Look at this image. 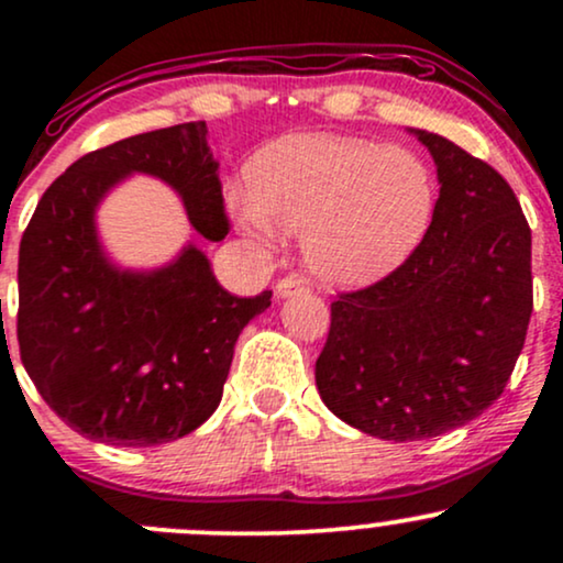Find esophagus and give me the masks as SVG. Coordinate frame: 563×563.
Returning <instances> with one entry per match:
<instances>
[{
	"mask_svg": "<svg viewBox=\"0 0 563 563\" xmlns=\"http://www.w3.org/2000/svg\"><path fill=\"white\" fill-rule=\"evenodd\" d=\"M307 288H309L307 277H301V275L280 277V280H277V286H275L280 299H286V296H294V294H301V290H307Z\"/></svg>",
	"mask_w": 563,
	"mask_h": 563,
	"instance_id": "obj_1",
	"label": "esophagus"
}]
</instances>
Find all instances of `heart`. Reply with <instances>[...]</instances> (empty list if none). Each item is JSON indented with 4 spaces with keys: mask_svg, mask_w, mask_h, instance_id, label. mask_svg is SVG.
I'll return each instance as SVG.
<instances>
[{
    "mask_svg": "<svg viewBox=\"0 0 563 563\" xmlns=\"http://www.w3.org/2000/svg\"><path fill=\"white\" fill-rule=\"evenodd\" d=\"M243 228L301 232L320 280L360 286L416 251L437 209V179L407 147L299 137L267 147L249 172Z\"/></svg>",
    "mask_w": 563,
    "mask_h": 563,
    "instance_id": "b5f03b06",
    "label": "heart"
}]
</instances>
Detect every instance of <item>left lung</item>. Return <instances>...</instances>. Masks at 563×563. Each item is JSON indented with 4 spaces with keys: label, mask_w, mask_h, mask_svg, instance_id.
<instances>
[{
    "label": "left lung",
    "mask_w": 563,
    "mask_h": 563,
    "mask_svg": "<svg viewBox=\"0 0 563 563\" xmlns=\"http://www.w3.org/2000/svg\"><path fill=\"white\" fill-rule=\"evenodd\" d=\"M416 134L442 185L429 230L389 275L335 296L314 365L328 410L391 442L482 416L532 314V230L510 185L455 142Z\"/></svg>",
    "instance_id": "obj_1"
}]
</instances>
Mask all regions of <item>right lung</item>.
Returning <instances> with one entry per match:
<instances>
[{
	"label": "right lung",
	"mask_w": 563,
	"mask_h": 563,
	"mask_svg": "<svg viewBox=\"0 0 563 563\" xmlns=\"http://www.w3.org/2000/svg\"><path fill=\"white\" fill-rule=\"evenodd\" d=\"M132 172L169 183L200 235H228L206 121L87 153L47 187L21 238L18 346L36 391L70 429L156 448L217 410L238 335L273 290L232 296L196 245L156 273L115 269L97 243L95 209Z\"/></svg>",
	"instance_id": "add662e5"
}]
</instances>
